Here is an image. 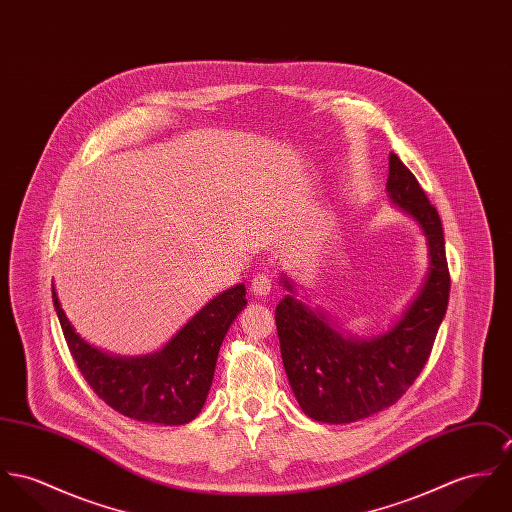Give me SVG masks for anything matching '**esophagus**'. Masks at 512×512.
Returning a JSON list of instances; mask_svg holds the SVG:
<instances>
[{"mask_svg": "<svg viewBox=\"0 0 512 512\" xmlns=\"http://www.w3.org/2000/svg\"><path fill=\"white\" fill-rule=\"evenodd\" d=\"M271 288H273V282H271L269 275H257L251 280V292L257 298H267Z\"/></svg>", "mask_w": 512, "mask_h": 512, "instance_id": "34e87169", "label": "esophagus"}]
</instances>
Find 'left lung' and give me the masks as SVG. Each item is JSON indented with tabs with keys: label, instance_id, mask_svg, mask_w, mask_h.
<instances>
[{
	"label": "left lung",
	"instance_id": "8db88e82",
	"mask_svg": "<svg viewBox=\"0 0 512 512\" xmlns=\"http://www.w3.org/2000/svg\"><path fill=\"white\" fill-rule=\"evenodd\" d=\"M386 193L419 226L429 251L425 282L388 331L372 337L347 333L331 315L300 300L296 284L280 276L288 290L275 312L284 370L302 411L319 423H354L394 405L429 360L448 308L450 275L440 216L395 154H390Z\"/></svg>",
	"mask_w": 512,
	"mask_h": 512
}]
</instances>
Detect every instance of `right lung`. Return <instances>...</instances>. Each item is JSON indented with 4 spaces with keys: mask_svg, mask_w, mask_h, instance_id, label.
Wrapping results in <instances>:
<instances>
[{
    "mask_svg": "<svg viewBox=\"0 0 512 512\" xmlns=\"http://www.w3.org/2000/svg\"><path fill=\"white\" fill-rule=\"evenodd\" d=\"M54 308L83 378L115 411L144 423L185 425L204 407L222 341L247 306L236 284L202 306L159 351L118 356L87 343L64 314L56 288Z\"/></svg>",
    "mask_w": 512,
    "mask_h": 512,
    "instance_id": "add662e5",
    "label": "right lung"
}]
</instances>
